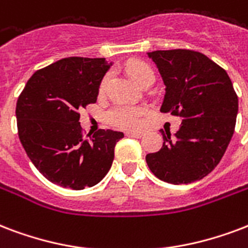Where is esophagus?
<instances>
[{
    "label": "esophagus",
    "mask_w": 248,
    "mask_h": 248,
    "mask_svg": "<svg viewBox=\"0 0 248 248\" xmlns=\"http://www.w3.org/2000/svg\"><path fill=\"white\" fill-rule=\"evenodd\" d=\"M126 137H131V138H141V137H143V132L127 131V132H126Z\"/></svg>",
    "instance_id": "obj_1"
}]
</instances>
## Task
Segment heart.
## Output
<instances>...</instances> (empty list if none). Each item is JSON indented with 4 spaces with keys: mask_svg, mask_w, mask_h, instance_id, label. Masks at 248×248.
Instances as JSON below:
<instances>
[{
    "mask_svg": "<svg viewBox=\"0 0 248 248\" xmlns=\"http://www.w3.org/2000/svg\"><path fill=\"white\" fill-rule=\"evenodd\" d=\"M124 69L132 78V80L143 87L149 82H155V71L151 66L140 60H131L124 65ZM110 80V74H105L100 82L99 91L104 92ZM145 110L143 108L131 104H117L107 113L108 122L118 128L124 130H138L143 124V116Z\"/></svg>",
    "mask_w": 248,
    "mask_h": 248,
    "instance_id": "obj_1",
    "label": "heart"
}]
</instances>
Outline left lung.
Wrapping results in <instances>:
<instances>
[{"mask_svg": "<svg viewBox=\"0 0 248 248\" xmlns=\"http://www.w3.org/2000/svg\"><path fill=\"white\" fill-rule=\"evenodd\" d=\"M165 96L162 113L182 118L171 137L161 130L162 148L145 156L158 179L171 185L191 183L212 171L234 134L238 96L229 75L203 53L188 49L155 50Z\"/></svg>", "mask_w": 248, "mask_h": 248, "instance_id": "obj_1", "label": "left lung"}]
</instances>
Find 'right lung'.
Listing matches in <instances>:
<instances>
[{
    "mask_svg": "<svg viewBox=\"0 0 248 248\" xmlns=\"http://www.w3.org/2000/svg\"><path fill=\"white\" fill-rule=\"evenodd\" d=\"M105 58L69 57L37 70L16 101L18 135L36 169L73 190L92 187L109 171L124 132L99 130L83 137L79 111L96 103Z\"/></svg>",
    "mask_w": 248,
    "mask_h": 248,
    "instance_id": "add662e5",
    "label": "right lung"
}]
</instances>
